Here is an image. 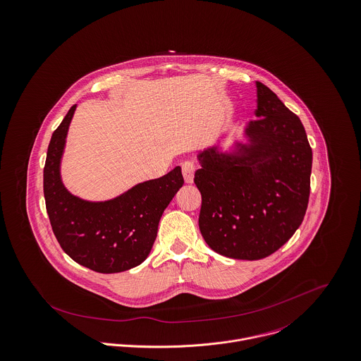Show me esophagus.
I'll return each mask as SVG.
<instances>
[{
  "label": "esophagus",
  "instance_id": "34e87169",
  "mask_svg": "<svg viewBox=\"0 0 361 361\" xmlns=\"http://www.w3.org/2000/svg\"><path fill=\"white\" fill-rule=\"evenodd\" d=\"M195 170H197V166H195L194 161H184L181 164V171H183V176H184V181L187 184H191L194 181Z\"/></svg>",
  "mask_w": 361,
  "mask_h": 361
}]
</instances>
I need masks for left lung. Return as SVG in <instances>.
<instances>
[{"label":"left lung","mask_w":361,"mask_h":361,"mask_svg":"<svg viewBox=\"0 0 361 361\" xmlns=\"http://www.w3.org/2000/svg\"><path fill=\"white\" fill-rule=\"evenodd\" d=\"M256 121L249 144L234 155L216 147L198 155L195 184L202 195L200 230L217 253L242 260L270 256L303 221L313 152L300 119L256 81Z\"/></svg>","instance_id":"left-lung-1"}]
</instances>
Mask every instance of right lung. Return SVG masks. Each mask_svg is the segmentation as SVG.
Segmentation results:
<instances>
[{
    "instance_id": "add662e5",
    "label": "right lung",
    "mask_w": 361,
    "mask_h": 361,
    "mask_svg": "<svg viewBox=\"0 0 361 361\" xmlns=\"http://www.w3.org/2000/svg\"><path fill=\"white\" fill-rule=\"evenodd\" d=\"M76 105L54 131L44 166V198L61 247L81 266L112 274L141 264L158 234L161 214L183 187L180 166L161 178L141 183L121 197L88 202L62 184L59 166Z\"/></svg>"
}]
</instances>
